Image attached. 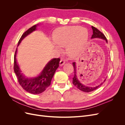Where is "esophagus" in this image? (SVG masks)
<instances>
[{
  "mask_svg": "<svg viewBox=\"0 0 125 125\" xmlns=\"http://www.w3.org/2000/svg\"><path fill=\"white\" fill-rule=\"evenodd\" d=\"M65 63V59H62L61 60H60V63H59V65H60V66H62V65H63L64 63Z\"/></svg>",
  "mask_w": 125,
  "mask_h": 125,
  "instance_id": "1",
  "label": "esophagus"
}]
</instances>
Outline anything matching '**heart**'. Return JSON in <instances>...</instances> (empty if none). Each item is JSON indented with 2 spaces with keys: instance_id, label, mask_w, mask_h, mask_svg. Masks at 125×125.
I'll return each mask as SVG.
<instances>
[{
  "instance_id": "b5f03b06",
  "label": "heart",
  "mask_w": 125,
  "mask_h": 125,
  "mask_svg": "<svg viewBox=\"0 0 125 125\" xmlns=\"http://www.w3.org/2000/svg\"><path fill=\"white\" fill-rule=\"evenodd\" d=\"M54 42L58 46H67V52L72 58L80 54L88 39V30L77 26L57 29L52 34Z\"/></svg>"
}]
</instances>
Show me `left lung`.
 Masks as SVG:
<instances>
[{
	"label": "left lung",
	"instance_id": "left-lung-1",
	"mask_svg": "<svg viewBox=\"0 0 125 125\" xmlns=\"http://www.w3.org/2000/svg\"><path fill=\"white\" fill-rule=\"evenodd\" d=\"M92 29L93 30V34L92 35L91 38H101L103 40H105L106 42H107V41L106 39V37H105L104 34L103 33H102L100 31H99L97 28L94 27L93 26H92ZM73 67L74 68V76L73 78V85L77 87V88L79 89L80 90L82 91L83 92H90L96 90L99 87L102 85V84L100 85H98L95 87H93V88H92V87H88V86H85L83 84H82L81 83L79 82L78 80V79L77 78V77L76 75V68H75V62H73ZM106 79L104 81H105Z\"/></svg>",
	"mask_w": 125,
	"mask_h": 125
}]
</instances>
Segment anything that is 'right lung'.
Listing matches in <instances>:
<instances>
[{
    "label": "right lung",
    "instance_id": "1",
    "mask_svg": "<svg viewBox=\"0 0 125 125\" xmlns=\"http://www.w3.org/2000/svg\"><path fill=\"white\" fill-rule=\"evenodd\" d=\"M36 25H35L26 31L18 42V45L20 44L21 41L29 34L35 31L36 29ZM17 48L15 52L14 56V65L13 69L16 73L19 83L26 91L33 94H40L45 91L48 87L51 85L52 77L56 69L59 66L60 58H54L49 62L44 68L38 77L34 78L29 79L23 76L21 73L19 67L16 60V53Z\"/></svg>",
    "mask_w": 125,
    "mask_h": 125
}]
</instances>
